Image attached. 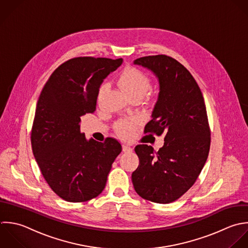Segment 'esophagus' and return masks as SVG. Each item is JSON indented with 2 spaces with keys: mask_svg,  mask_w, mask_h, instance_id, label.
Returning <instances> with one entry per match:
<instances>
[{
  "mask_svg": "<svg viewBox=\"0 0 248 248\" xmlns=\"http://www.w3.org/2000/svg\"><path fill=\"white\" fill-rule=\"evenodd\" d=\"M123 151L124 152V153H130V152H132V148L130 147V146H128V145H123Z\"/></svg>",
  "mask_w": 248,
  "mask_h": 248,
  "instance_id": "obj_1",
  "label": "esophagus"
}]
</instances>
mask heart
I'll use <instances>...</instances> for the list:
<instances>
[{"mask_svg":"<svg viewBox=\"0 0 248 248\" xmlns=\"http://www.w3.org/2000/svg\"><path fill=\"white\" fill-rule=\"evenodd\" d=\"M151 78L136 67H127L120 75L118 84L122 91L129 97L141 96L143 97L151 88ZM106 90V85H102L98 91V97H100ZM136 126L135 120L121 121L116 124V130L122 137H129L133 134Z\"/></svg>","mask_w":248,"mask_h":248,"instance_id":"obj_1","label":"heart"}]
</instances>
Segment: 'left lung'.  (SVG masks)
Wrapping results in <instances>:
<instances>
[{"mask_svg":"<svg viewBox=\"0 0 248 248\" xmlns=\"http://www.w3.org/2000/svg\"><path fill=\"white\" fill-rule=\"evenodd\" d=\"M133 62L151 70L159 82L145 132L165 134L158 152L148 145L135 147L139 166L131 175L133 186L146 200L169 204L194 185L209 155L211 130L204 97L190 72L169 56H147Z\"/></svg>","mask_w":248,"mask_h":248,"instance_id":"obj_1","label":"left lung"}]
</instances>
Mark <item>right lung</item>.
Returning a JSON list of instances; mask_svg holds the SVG:
<instances>
[{
  "label": "right lung",
  "instance_id": "1",
  "mask_svg": "<svg viewBox=\"0 0 248 248\" xmlns=\"http://www.w3.org/2000/svg\"><path fill=\"white\" fill-rule=\"evenodd\" d=\"M123 59L78 57L51 74L38 97L31 142L34 158L51 189L62 199L86 202L99 195L122 152L114 138L87 140L80 117L95 111L103 80Z\"/></svg>",
  "mask_w": 248,
  "mask_h": 248
}]
</instances>
